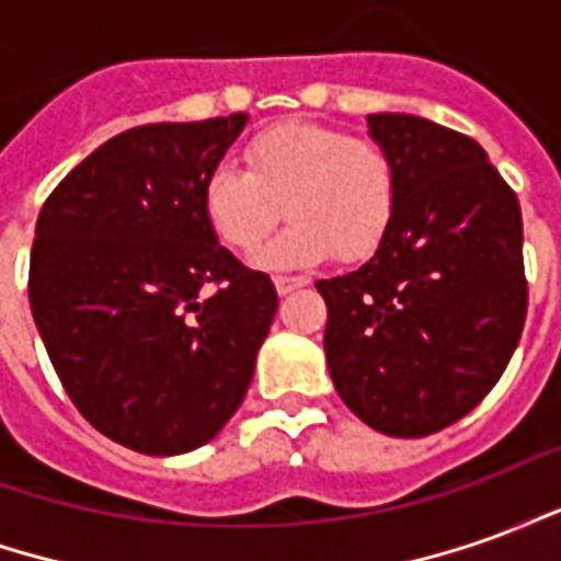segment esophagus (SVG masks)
Listing matches in <instances>:
<instances>
[{"label": "esophagus", "mask_w": 561, "mask_h": 561, "mask_svg": "<svg viewBox=\"0 0 561 561\" xmlns=\"http://www.w3.org/2000/svg\"><path fill=\"white\" fill-rule=\"evenodd\" d=\"M276 291H279V297H288L291 291H297V288H304V285H309V279L306 276H276Z\"/></svg>", "instance_id": "1"}]
</instances>
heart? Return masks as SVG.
Instances as JSON below:
<instances>
[{"mask_svg": "<svg viewBox=\"0 0 561 561\" xmlns=\"http://www.w3.org/2000/svg\"><path fill=\"white\" fill-rule=\"evenodd\" d=\"M245 173L216 168L204 180V216L221 243L252 252L279 221L291 225L257 252L270 270L333 255L354 264L385 243L400 207V168L388 149L316 123H282L243 152Z\"/></svg>", "mask_w": 561, "mask_h": 561, "instance_id": "1", "label": "heart"}]
</instances>
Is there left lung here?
I'll return each instance as SVG.
<instances>
[{"mask_svg": "<svg viewBox=\"0 0 561 561\" xmlns=\"http://www.w3.org/2000/svg\"><path fill=\"white\" fill-rule=\"evenodd\" d=\"M366 126L397 159L400 207L364 267L316 282L324 354L366 426L421 438L469 414L517 348L523 216L481 144L412 114H369Z\"/></svg>", "mask_w": 561, "mask_h": 561, "instance_id": "obj_1", "label": "left lung"}]
</instances>
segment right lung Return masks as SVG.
<instances>
[{"mask_svg": "<svg viewBox=\"0 0 561 561\" xmlns=\"http://www.w3.org/2000/svg\"><path fill=\"white\" fill-rule=\"evenodd\" d=\"M249 123H152L90 152L47 197L30 264L35 328L87 421L149 457L216 438L276 316L204 216V180ZM220 291L199 300L203 285Z\"/></svg>", "mask_w": 561, "mask_h": 561, "instance_id": "add662e5", "label": "right lung"}]
</instances>
